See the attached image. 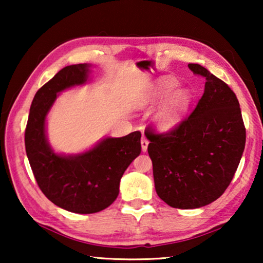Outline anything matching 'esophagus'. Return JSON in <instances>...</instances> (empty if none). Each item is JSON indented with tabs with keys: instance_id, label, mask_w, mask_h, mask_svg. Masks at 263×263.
I'll return each instance as SVG.
<instances>
[{
	"instance_id": "34e87169",
	"label": "esophagus",
	"mask_w": 263,
	"mask_h": 263,
	"mask_svg": "<svg viewBox=\"0 0 263 263\" xmlns=\"http://www.w3.org/2000/svg\"><path fill=\"white\" fill-rule=\"evenodd\" d=\"M147 147H148V140L146 139L145 137L141 138V149L144 151V152H146L147 151Z\"/></svg>"
}]
</instances>
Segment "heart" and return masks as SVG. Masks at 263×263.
I'll use <instances>...</instances> for the list:
<instances>
[{"label": "heart", "mask_w": 263, "mask_h": 263, "mask_svg": "<svg viewBox=\"0 0 263 263\" xmlns=\"http://www.w3.org/2000/svg\"><path fill=\"white\" fill-rule=\"evenodd\" d=\"M177 86V81L174 78H164L151 87L147 94L141 100L140 105L158 104L163 100L173 89ZM191 102V94L186 88H180L164 101V103L160 106L157 115L154 117V122L157 124L159 130L171 131L176 127L183 119L186 110L189 108Z\"/></svg>", "instance_id": "b5f03b06"}]
</instances>
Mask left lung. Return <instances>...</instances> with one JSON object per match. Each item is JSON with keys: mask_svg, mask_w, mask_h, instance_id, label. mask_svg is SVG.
<instances>
[{"mask_svg": "<svg viewBox=\"0 0 263 263\" xmlns=\"http://www.w3.org/2000/svg\"><path fill=\"white\" fill-rule=\"evenodd\" d=\"M189 69L205 79L195 110L173 130H145L155 190L169 206L197 209L228 189L241 160L246 128L239 101L228 84L198 64Z\"/></svg>", "mask_w": 263, "mask_h": 263, "instance_id": "left-lung-1", "label": "left lung"}]
</instances>
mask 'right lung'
<instances>
[{
  "label": "right lung",
  "instance_id": "obj_1",
  "mask_svg": "<svg viewBox=\"0 0 263 263\" xmlns=\"http://www.w3.org/2000/svg\"><path fill=\"white\" fill-rule=\"evenodd\" d=\"M90 65L59 70L35 92L25 128V151L34 179L52 203L74 213H95L115 202L126 168L141 152V133L105 138L78 155L55 154L48 145L45 119L57 94L87 82Z\"/></svg>",
  "mask_w": 263,
  "mask_h": 263
}]
</instances>
